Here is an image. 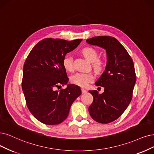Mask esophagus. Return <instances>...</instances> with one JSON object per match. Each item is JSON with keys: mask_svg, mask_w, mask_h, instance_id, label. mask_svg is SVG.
Segmentation results:
<instances>
[{"mask_svg": "<svg viewBox=\"0 0 154 154\" xmlns=\"http://www.w3.org/2000/svg\"><path fill=\"white\" fill-rule=\"evenodd\" d=\"M81 91H82V93H83V94L86 93L87 92V91L84 89H81Z\"/></svg>", "mask_w": 154, "mask_h": 154, "instance_id": "obj_1", "label": "esophagus"}]
</instances>
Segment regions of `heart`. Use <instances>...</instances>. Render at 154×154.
I'll list each match as a JSON object with an SVG mask.
<instances>
[{
  "label": "heart",
  "instance_id": "b5f03b06",
  "mask_svg": "<svg viewBox=\"0 0 154 154\" xmlns=\"http://www.w3.org/2000/svg\"><path fill=\"white\" fill-rule=\"evenodd\" d=\"M81 53L82 55L90 62H93V66L96 70H100L103 66V62L98 58V53L96 49L92 48H85ZM63 65L65 69L68 72H72L73 70V58L70 55H66L63 60ZM94 79V75L91 73H83L79 72L70 77V81L72 83L81 87H86L88 84L92 82Z\"/></svg>",
  "mask_w": 154,
  "mask_h": 154
}]
</instances>
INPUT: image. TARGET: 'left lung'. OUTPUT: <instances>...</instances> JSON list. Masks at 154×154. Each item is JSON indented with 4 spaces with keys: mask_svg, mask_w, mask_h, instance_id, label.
<instances>
[{
    "mask_svg": "<svg viewBox=\"0 0 154 154\" xmlns=\"http://www.w3.org/2000/svg\"><path fill=\"white\" fill-rule=\"evenodd\" d=\"M86 42L106 50L105 69L95 83L103 87L104 92L89 91L93 96L89 112L95 121L108 124L120 117L132 100L136 81L134 63L126 49L114 37H94Z\"/></svg>",
    "mask_w": 154,
    "mask_h": 154,
    "instance_id": "left-lung-1",
    "label": "left lung"
}]
</instances>
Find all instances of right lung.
Instances as JSON below:
<instances>
[{
    "label": "right lung",
    "mask_w": 154,
    "mask_h": 154,
    "mask_svg": "<svg viewBox=\"0 0 154 154\" xmlns=\"http://www.w3.org/2000/svg\"><path fill=\"white\" fill-rule=\"evenodd\" d=\"M82 41L44 38L26 58L22 89L28 110L43 124L56 125L63 122L73 102L81 94V88L75 84H68L66 89L60 91L57 88L68 81L63 60Z\"/></svg>",
    "instance_id": "right-lung-1"
}]
</instances>
